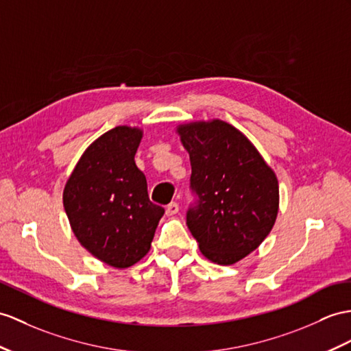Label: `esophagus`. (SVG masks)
<instances>
[{"mask_svg": "<svg viewBox=\"0 0 351 351\" xmlns=\"http://www.w3.org/2000/svg\"><path fill=\"white\" fill-rule=\"evenodd\" d=\"M178 213V204L177 202H171L167 205V215L168 216H174Z\"/></svg>", "mask_w": 351, "mask_h": 351, "instance_id": "1", "label": "esophagus"}]
</instances>
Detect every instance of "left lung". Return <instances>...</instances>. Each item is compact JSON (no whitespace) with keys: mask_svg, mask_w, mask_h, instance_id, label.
<instances>
[{"mask_svg":"<svg viewBox=\"0 0 351 351\" xmlns=\"http://www.w3.org/2000/svg\"><path fill=\"white\" fill-rule=\"evenodd\" d=\"M198 196L186 223L208 261L232 265L258 249L278 213V182L247 136L223 121L177 128Z\"/></svg>","mask_w":351,"mask_h":351,"instance_id":"8db88e82","label":"left lung"}]
</instances>
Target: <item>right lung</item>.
<instances>
[{
    "instance_id": "add662e5",
    "label": "right lung",
    "mask_w": 351,
    "mask_h": 351,
    "mask_svg": "<svg viewBox=\"0 0 351 351\" xmlns=\"http://www.w3.org/2000/svg\"><path fill=\"white\" fill-rule=\"evenodd\" d=\"M143 131L116 126L84 150L64 187V208L79 243L97 259L128 268L143 259L165 210L149 199L134 156Z\"/></svg>"
}]
</instances>
